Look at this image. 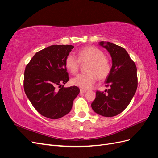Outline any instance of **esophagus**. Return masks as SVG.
Masks as SVG:
<instances>
[{
	"label": "esophagus",
	"instance_id": "34e87169",
	"mask_svg": "<svg viewBox=\"0 0 158 158\" xmlns=\"http://www.w3.org/2000/svg\"><path fill=\"white\" fill-rule=\"evenodd\" d=\"M80 92L81 94H82V93L86 92L87 90H86V89H80Z\"/></svg>",
	"mask_w": 158,
	"mask_h": 158
}]
</instances>
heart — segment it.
<instances>
[{
  "instance_id": "b5f03b06",
  "label": "heart",
  "mask_w": 158,
  "mask_h": 158,
  "mask_svg": "<svg viewBox=\"0 0 158 158\" xmlns=\"http://www.w3.org/2000/svg\"><path fill=\"white\" fill-rule=\"evenodd\" d=\"M78 60L73 55L66 57L65 66L71 74L77 73L80 63H89L88 66L87 74H81L71 80L73 85L84 89H89L95 83L97 78L104 80L108 77L111 69L110 61L105 56L104 52L93 46H88L81 49L78 52Z\"/></svg>"
}]
</instances>
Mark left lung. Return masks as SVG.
I'll return each mask as SVG.
<instances>
[{"instance_id": "obj_1", "label": "left lung", "mask_w": 158, "mask_h": 158, "mask_svg": "<svg viewBox=\"0 0 158 158\" xmlns=\"http://www.w3.org/2000/svg\"><path fill=\"white\" fill-rule=\"evenodd\" d=\"M99 44L107 50L112 59L111 72L106 80V86L109 85L110 88L105 92L97 91L91 106L98 114L111 117L123 111L135 95L138 85L137 69L123 47L106 41Z\"/></svg>"}]
</instances>
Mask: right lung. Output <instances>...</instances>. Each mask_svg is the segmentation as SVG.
Returning a JSON list of instances; mask_svg holds the SVG:
<instances>
[{
  "label": "right lung",
  "mask_w": 158,
  "mask_h": 158,
  "mask_svg": "<svg viewBox=\"0 0 158 158\" xmlns=\"http://www.w3.org/2000/svg\"><path fill=\"white\" fill-rule=\"evenodd\" d=\"M73 45H51L37 52L26 66L23 88L33 106L41 115L57 119L68 114L80 93L75 86L64 88L69 80L65 59ZM56 86L61 88L57 90Z\"/></svg>",
  "instance_id": "obj_1"
}]
</instances>
